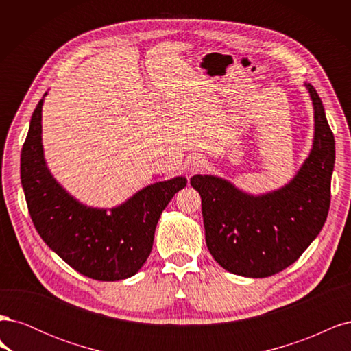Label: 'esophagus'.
Returning a JSON list of instances; mask_svg holds the SVG:
<instances>
[{
	"label": "esophagus",
	"mask_w": 351,
	"mask_h": 351,
	"mask_svg": "<svg viewBox=\"0 0 351 351\" xmlns=\"http://www.w3.org/2000/svg\"><path fill=\"white\" fill-rule=\"evenodd\" d=\"M204 168H205V161H204V158H202V156H192V158L189 159L187 169H189L190 174L199 173Z\"/></svg>",
	"instance_id": "obj_1"
}]
</instances>
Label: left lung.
I'll return each instance as SVG.
<instances>
[{"label":"left lung","instance_id":"1","mask_svg":"<svg viewBox=\"0 0 351 351\" xmlns=\"http://www.w3.org/2000/svg\"><path fill=\"white\" fill-rule=\"evenodd\" d=\"M313 104L312 149L282 187L263 195L243 192L226 178L196 174L206 246L231 274L265 278L290 267L319 234L331 202L335 141L319 95L304 83Z\"/></svg>","mask_w":351,"mask_h":351}]
</instances>
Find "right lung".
Instances as JSON below:
<instances>
[{
    "label": "right lung",
    "instance_id": "right-lung-1",
    "mask_svg": "<svg viewBox=\"0 0 351 351\" xmlns=\"http://www.w3.org/2000/svg\"><path fill=\"white\" fill-rule=\"evenodd\" d=\"M44 98L32 114L20 158V177L34 226L48 247L84 277L130 278L151 254L159 217L186 187L187 178L180 176L146 186L111 209L83 205L47 167L42 146Z\"/></svg>",
    "mask_w": 351,
    "mask_h": 351
}]
</instances>
